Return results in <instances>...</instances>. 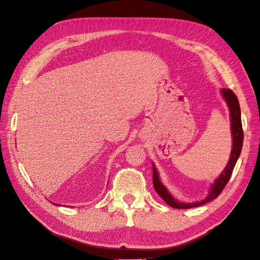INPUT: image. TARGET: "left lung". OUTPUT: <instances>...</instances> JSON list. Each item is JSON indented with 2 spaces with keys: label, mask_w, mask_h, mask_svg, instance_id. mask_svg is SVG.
I'll use <instances>...</instances> for the list:
<instances>
[{
  "label": "left lung",
  "mask_w": 260,
  "mask_h": 260,
  "mask_svg": "<svg viewBox=\"0 0 260 260\" xmlns=\"http://www.w3.org/2000/svg\"><path fill=\"white\" fill-rule=\"evenodd\" d=\"M221 94L222 97L224 98L225 102H227V105L229 107L230 110V118H231V131H232V140H233V145H232V150H231V154L229 162L225 166V169L223 172L219 175V177L217 178L214 183L211 187V190H209L208 196L201 201V202L197 203H181L176 201L169 191L166 190V188L162 185V182L160 181V178H158V174L155 169V166L153 165V187L155 191L157 192V194L160 196L165 202L169 204L170 206L174 208H192V207H198L203 205L205 203L211 202L214 199L218 197L222 190L224 189L225 185H227L234 166H236V163L238 161V158L241 154V150L243 147V138H244V135H243V128H242V121H241V109H240V104L238 97L236 94L229 88H222L221 89Z\"/></svg>",
  "instance_id": "obj_1"
}]
</instances>
